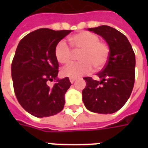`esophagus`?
<instances>
[{
  "label": "esophagus",
  "mask_w": 148,
  "mask_h": 148,
  "mask_svg": "<svg viewBox=\"0 0 148 148\" xmlns=\"http://www.w3.org/2000/svg\"><path fill=\"white\" fill-rule=\"evenodd\" d=\"M75 80H76V77H70V82L71 83H73Z\"/></svg>",
  "instance_id": "34e87169"
}]
</instances>
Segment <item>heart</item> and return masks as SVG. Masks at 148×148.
I'll return each mask as SVG.
<instances>
[{"label":"heart","instance_id":"b5f03b06","mask_svg":"<svg viewBox=\"0 0 148 148\" xmlns=\"http://www.w3.org/2000/svg\"><path fill=\"white\" fill-rule=\"evenodd\" d=\"M71 46L74 52H80L78 62L73 63L62 69L63 76L77 77L90 74L93 70H101L107 64L110 54L108 43L99 40L97 35L90 32H82L69 38ZM56 59L60 63L67 65L74 58V52L66 42L61 40L55 49Z\"/></svg>","mask_w":148,"mask_h":148}]
</instances>
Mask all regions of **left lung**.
I'll use <instances>...</instances> for the list:
<instances>
[{
    "label": "left lung",
    "mask_w": 148,
    "mask_h": 148,
    "mask_svg": "<svg viewBox=\"0 0 148 148\" xmlns=\"http://www.w3.org/2000/svg\"><path fill=\"white\" fill-rule=\"evenodd\" d=\"M102 36L110 48L107 64L97 73L101 80L91 77L82 90V101L86 109L93 112L108 114L121 109L129 98L135 82L136 57L127 37L107 25L89 28Z\"/></svg>",
    "instance_id": "obj_1"
}]
</instances>
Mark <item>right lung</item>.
<instances>
[{
	"label": "right lung",
	"instance_id": "right-lung-1",
	"mask_svg": "<svg viewBox=\"0 0 148 148\" xmlns=\"http://www.w3.org/2000/svg\"><path fill=\"white\" fill-rule=\"evenodd\" d=\"M71 30L40 28L21 39L12 62V78L18 101L30 114L47 117L61 112L65 93L71 86L69 77L57 79L58 62L55 47ZM54 79L56 83L47 84Z\"/></svg>",
	"mask_w": 148,
	"mask_h": 148
}]
</instances>
